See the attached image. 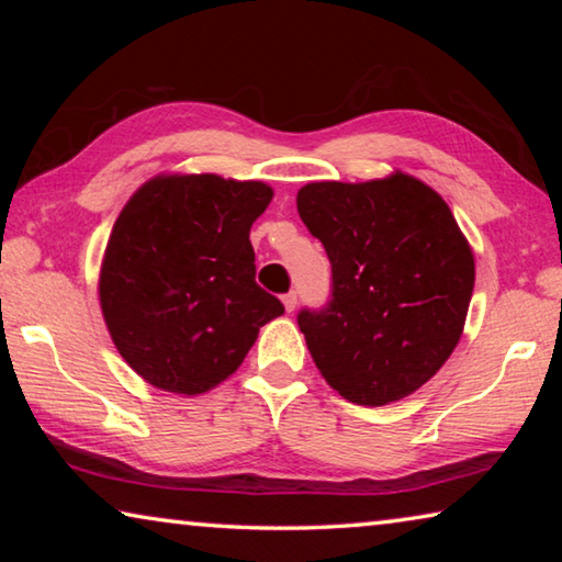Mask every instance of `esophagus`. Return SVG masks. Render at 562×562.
<instances>
[{"mask_svg":"<svg viewBox=\"0 0 562 562\" xmlns=\"http://www.w3.org/2000/svg\"><path fill=\"white\" fill-rule=\"evenodd\" d=\"M282 304H284V310H288V312H294V307H297V292H288V294H284Z\"/></svg>","mask_w":562,"mask_h":562,"instance_id":"esophagus-1","label":"esophagus"}]
</instances>
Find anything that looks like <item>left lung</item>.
I'll return each instance as SVG.
<instances>
[{
  "instance_id": "obj_1",
  "label": "left lung",
  "mask_w": 562,
  "mask_h": 562,
  "mask_svg": "<svg viewBox=\"0 0 562 562\" xmlns=\"http://www.w3.org/2000/svg\"><path fill=\"white\" fill-rule=\"evenodd\" d=\"M297 213L331 262L327 307L297 315L322 376L361 406L414 394L459 345L473 294V252L451 207L396 170L307 183Z\"/></svg>"
}]
</instances>
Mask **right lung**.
Wrapping results in <instances>:
<instances>
[{"label": "right lung", "instance_id": "right-lung-1", "mask_svg": "<svg viewBox=\"0 0 562 562\" xmlns=\"http://www.w3.org/2000/svg\"><path fill=\"white\" fill-rule=\"evenodd\" d=\"M272 201L260 180L156 176L113 223L99 274L109 335L164 392L225 382L284 307L255 282L250 227Z\"/></svg>", "mask_w": 562, "mask_h": 562}]
</instances>
